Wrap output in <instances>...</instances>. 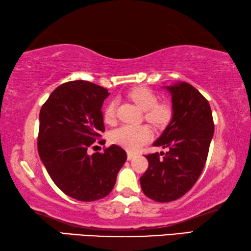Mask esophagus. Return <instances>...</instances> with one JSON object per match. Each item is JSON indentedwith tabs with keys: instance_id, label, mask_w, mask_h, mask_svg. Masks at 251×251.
Masks as SVG:
<instances>
[{
	"instance_id": "34e87169",
	"label": "esophagus",
	"mask_w": 251,
	"mask_h": 251,
	"mask_svg": "<svg viewBox=\"0 0 251 251\" xmlns=\"http://www.w3.org/2000/svg\"><path fill=\"white\" fill-rule=\"evenodd\" d=\"M134 156H135V154H134L133 152H128V160H129V161L132 160Z\"/></svg>"
}]
</instances>
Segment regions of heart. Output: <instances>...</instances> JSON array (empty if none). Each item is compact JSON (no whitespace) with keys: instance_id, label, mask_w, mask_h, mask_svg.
<instances>
[{"instance_id":"heart-1","label":"heart","mask_w":251,"mask_h":251,"mask_svg":"<svg viewBox=\"0 0 251 251\" xmlns=\"http://www.w3.org/2000/svg\"><path fill=\"white\" fill-rule=\"evenodd\" d=\"M129 98L133 100L140 108L144 110L146 120L155 126H164L168 125L173 116V109L171 104L164 101H156L157 97L154 91L147 87H137L129 91ZM104 121L111 123L116 118V102H110L104 109ZM152 137L149 126L125 125L114 129L110 133L111 142L118 144L130 151H135L146 144Z\"/></svg>"}]
</instances>
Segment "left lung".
I'll list each match as a JSON object with an SVG mask.
<instances>
[{
    "mask_svg": "<svg viewBox=\"0 0 251 251\" xmlns=\"http://www.w3.org/2000/svg\"><path fill=\"white\" fill-rule=\"evenodd\" d=\"M172 96V120L153 146L168 152L146 157L149 168L140 184L144 194L160 203L179 199L199 179L207 160L214 135V121L208 101L187 82L165 87Z\"/></svg>",
    "mask_w": 251,
    "mask_h": 251,
    "instance_id": "left-lung-1",
    "label": "left lung"
}]
</instances>
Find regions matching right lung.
<instances>
[{
  "label": "right lung",
  "instance_id": "right-lung-1",
  "mask_svg": "<svg viewBox=\"0 0 251 251\" xmlns=\"http://www.w3.org/2000/svg\"><path fill=\"white\" fill-rule=\"evenodd\" d=\"M108 96L96 83L68 81L51 92L39 112V157L56 186L77 201L107 196L126 160L116 144L102 153L87 152L104 132L101 107Z\"/></svg>",
  "mask_w": 251,
  "mask_h": 251
}]
</instances>
